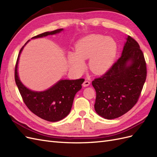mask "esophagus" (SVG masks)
I'll return each mask as SVG.
<instances>
[{
	"mask_svg": "<svg viewBox=\"0 0 157 157\" xmlns=\"http://www.w3.org/2000/svg\"><path fill=\"white\" fill-rule=\"evenodd\" d=\"M90 82L88 81V80H85L84 82L83 83V87H87L88 86H90Z\"/></svg>",
	"mask_w": 157,
	"mask_h": 157,
	"instance_id": "obj_1",
	"label": "esophagus"
}]
</instances>
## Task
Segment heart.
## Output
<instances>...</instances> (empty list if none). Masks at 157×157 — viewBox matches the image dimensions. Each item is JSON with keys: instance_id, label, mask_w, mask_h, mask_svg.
Segmentation results:
<instances>
[{"instance_id": "heart-1", "label": "heart", "mask_w": 157, "mask_h": 157, "mask_svg": "<svg viewBox=\"0 0 157 157\" xmlns=\"http://www.w3.org/2000/svg\"><path fill=\"white\" fill-rule=\"evenodd\" d=\"M117 53V44L111 37L91 34L80 39L75 46V53H68V62L72 69L83 73L86 65L83 60L89 59L90 70L96 74L109 70Z\"/></svg>"}]
</instances>
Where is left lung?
<instances>
[{
    "label": "left lung",
    "instance_id": "left-lung-1",
    "mask_svg": "<svg viewBox=\"0 0 157 157\" xmlns=\"http://www.w3.org/2000/svg\"><path fill=\"white\" fill-rule=\"evenodd\" d=\"M146 78L144 54L137 42L128 36L121 56L105 74L92 82L96 113L107 119L126 113L137 102Z\"/></svg>",
    "mask_w": 157,
    "mask_h": 157
}]
</instances>
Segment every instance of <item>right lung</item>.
<instances>
[{"label": "right lung", "mask_w": 157, "mask_h": 157, "mask_svg": "<svg viewBox=\"0 0 157 157\" xmlns=\"http://www.w3.org/2000/svg\"><path fill=\"white\" fill-rule=\"evenodd\" d=\"M62 30L63 29H60L52 32H46L32 38H42L48 35L56 34ZM29 42V40L22 46L18 56L14 70L16 84L24 102L33 113L48 121H58L70 113L75 95L82 89V84L84 82V79H61L44 91H34L28 89L20 80L17 70L20 55L24 47Z\"/></svg>", "instance_id": "right-lung-1"}]
</instances>
